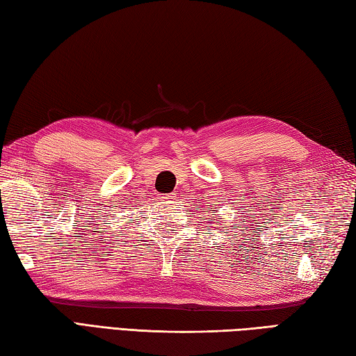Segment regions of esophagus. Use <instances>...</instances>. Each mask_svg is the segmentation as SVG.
I'll use <instances>...</instances> for the list:
<instances>
[{
    "mask_svg": "<svg viewBox=\"0 0 356 356\" xmlns=\"http://www.w3.org/2000/svg\"><path fill=\"white\" fill-rule=\"evenodd\" d=\"M176 196H177L176 193H171V194H168V199H176Z\"/></svg>",
    "mask_w": 356,
    "mask_h": 356,
    "instance_id": "1",
    "label": "esophagus"
}]
</instances>
